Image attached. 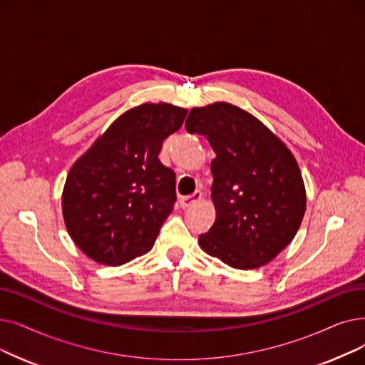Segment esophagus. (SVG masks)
Returning a JSON list of instances; mask_svg holds the SVG:
<instances>
[{"instance_id":"obj_1","label":"esophagus","mask_w":365,"mask_h":365,"mask_svg":"<svg viewBox=\"0 0 365 365\" xmlns=\"http://www.w3.org/2000/svg\"><path fill=\"white\" fill-rule=\"evenodd\" d=\"M202 198V194L201 191H195L194 194L191 195H186V197H182L180 198V205L183 209H187V207H192L194 204H197L200 200Z\"/></svg>"}]
</instances>
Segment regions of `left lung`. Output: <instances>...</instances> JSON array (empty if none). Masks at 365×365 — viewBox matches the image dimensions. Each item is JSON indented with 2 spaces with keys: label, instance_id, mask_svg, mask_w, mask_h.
Masks as SVG:
<instances>
[{
  "label": "left lung",
  "instance_id": "obj_1",
  "mask_svg": "<svg viewBox=\"0 0 365 365\" xmlns=\"http://www.w3.org/2000/svg\"><path fill=\"white\" fill-rule=\"evenodd\" d=\"M186 131L209 140L216 219L200 247L239 270L273 261L295 237L306 187L288 146L246 110L213 103L194 107Z\"/></svg>",
  "mask_w": 365,
  "mask_h": 365
}]
</instances>
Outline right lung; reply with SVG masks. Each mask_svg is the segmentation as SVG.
<instances>
[{
	"instance_id": "1",
	"label": "right lung",
	"mask_w": 365,
	"mask_h": 365,
	"mask_svg": "<svg viewBox=\"0 0 365 365\" xmlns=\"http://www.w3.org/2000/svg\"><path fill=\"white\" fill-rule=\"evenodd\" d=\"M187 110L145 103L126 110L73 164L62 216L76 246L103 265L145 255L174 209L176 174L158 155Z\"/></svg>"
}]
</instances>
